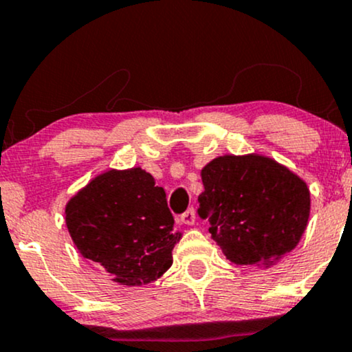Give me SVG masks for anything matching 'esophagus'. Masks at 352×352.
Masks as SVG:
<instances>
[{
	"mask_svg": "<svg viewBox=\"0 0 352 352\" xmlns=\"http://www.w3.org/2000/svg\"><path fill=\"white\" fill-rule=\"evenodd\" d=\"M180 220H182V223H184V225H193V223H195V210H193V208L187 210V212H185L184 215L180 217Z\"/></svg>",
	"mask_w": 352,
	"mask_h": 352,
	"instance_id": "34e87169",
	"label": "esophagus"
}]
</instances>
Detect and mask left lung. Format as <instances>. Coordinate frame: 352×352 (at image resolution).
<instances>
[{
  "mask_svg": "<svg viewBox=\"0 0 352 352\" xmlns=\"http://www.w3.org/2000/svg\"><path fill=\"white\" fill-rule=\"evenodd\" d=\"M200 217L232 263L270 268L300 243L308 227V184L261 153L220 155L200 170Z\"/></svg>",
  "mask_w": 352,
  "mask_h": 352,
  "instance_id": "1",
  "label": "left lung"
}]
</instances>
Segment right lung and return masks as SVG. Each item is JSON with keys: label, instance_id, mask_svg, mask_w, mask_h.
<instances>
[{"label": "right lung", "instance_id": "add662e5", "mask_svg": "<svg viewBox=\"0 0 352 352\" xmlns=\"http://www.w3.org/2000/svg\"><path fill=\"white\" fill-rule=\"evenodd\" d=\"M66 227L78 252L131 288L164 276L182 232L165 190L142 167L109 168L67 200Z\"/></svg>", "mask_w": 352, "mask_h": 352}]
</instances>
